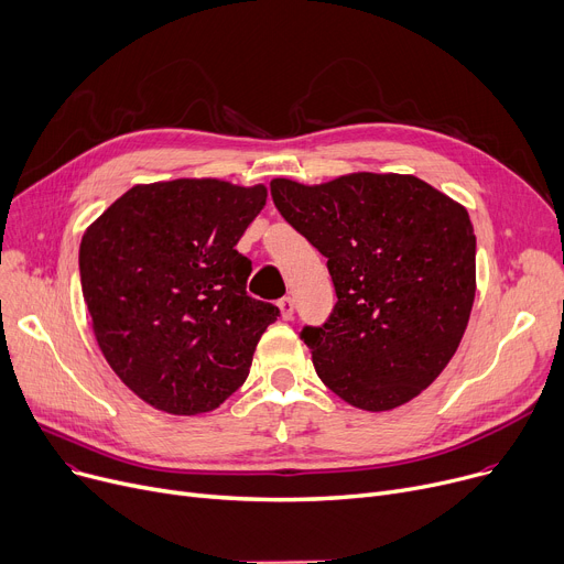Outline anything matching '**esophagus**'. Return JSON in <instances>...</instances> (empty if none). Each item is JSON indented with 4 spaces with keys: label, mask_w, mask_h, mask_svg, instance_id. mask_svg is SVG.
I'll list each match as a JSON object with an SVG mask.
<instances>
[{
    "label": "esophagus",
    "mask_w": 564,
    "mask_h": 564,
    "mask_svg": "<svg viewBox=\"0 0 564 564\" xmlns=\"http://www.w3.org/2000/svg\"><path fill=\"white\" fill-rule=\"evenodd\" d=\"M278 307H280V314H282V318H284V321H289V318L293 316V301H291L289 295L280 297V301H278Z\"/></svg>",
    "instance_id": "obj_1"
}]
</instances>
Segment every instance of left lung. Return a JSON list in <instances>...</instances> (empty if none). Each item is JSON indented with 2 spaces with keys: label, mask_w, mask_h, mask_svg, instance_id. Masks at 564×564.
<instances>
[{
  "label": "left lung",
  "mask_w": 564,
  "mask_h": 564,
  "mask_svg": "<svg viewBox=\"0 0 564 564\" xmlns=\"http://www.w3.org/2000/svg\"><path fill=\"white\" fill-rule=\"evenodd\" d=\"M284 220L327 257L337 305L305 327L314 369L352 408L384 412L433 384L476 295L467 209L414 175L350 173L307 186L278 177Z\"/></svg>",
  "instance_id": "1"
}]
</instances>
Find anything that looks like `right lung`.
Wrapping results in <instances>:
<instances>
[{
  "label": "right lung",
  "instance_id": "right-lung-1",
  "mask_svg": "<svg viewBox=\"0 0 564 564\" xmlns=\"http://www.w3.org/2000/svg\"><path fill=\"white\" fill-rule=\"evenodd\" d=\"M267 186L223 180L137 184L82 237V291L116 376L169 414L218 408L248 378L254 348L280 316L246 284L239 239Z\"/></svg>",
  "mask_w": 564,
  "mask_h": 564
}]
</instances>
